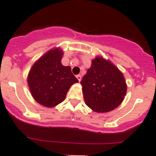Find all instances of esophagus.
<instances>
[{"mask_svg":"<svg viewBox=\"0 0 156 156\" xmlns=\"http://www.w3.org/2000/svg\"><path fill=\"white\" fill-rule=\"evenodd\" d=\"M76 78H77V79L78 80V81H81V75H76Z\"/></svg>","mask_w":156,"mask_h":156,"instance_id":"obj_1","label":"esophagus"}]
</instances>
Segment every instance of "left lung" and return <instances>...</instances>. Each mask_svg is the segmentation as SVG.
<instances>
[{"label":"left lung","instance_id":"obj_1","mask_svg":"<svg viewBox=\"0 0 156 156\" xmlns=\"http://www.w3.org/2000/svg\"><path fill=\"white\" fill-rule=\"evenodd\" d=\"M85 104L93 111L109 112L123 101L127 85L116 66L101 57L92 60L81 81Z\"/></svg>","mask_w":156,"mask_h":156}]
</instances>
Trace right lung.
<instances>
[{"instance_id":"1","label":"right lung","mask_w":156,"mask_h":156,"mask_svg":"<svg viewBox=\"0 0 156 156\" xmlns=\"http://www.w3.org/2000/svg\"><path fill=\"white\" fill-rule=\"evenodd\" d=\"M63 55L61 49H51L36 61L29 72L27 83L31 95L45 107H55L64 101L70 87L78 82L71 67L62 65Z\"/></svg>"}]
</instances>
